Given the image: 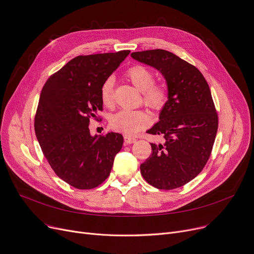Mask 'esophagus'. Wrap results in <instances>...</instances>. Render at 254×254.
<instances>
[{
  "label": "esophagus",
  "mask_w": 254,
  "mask_h": 254,
  "mask_svg": "<svg viewBox=\"0 0 254 254\" xmlns=\"http://www.w3.org/2000/svg\"><path fill=\"white\" fill-rule=\"evenodd\" d=\"M124 141H125L126 144H130V143L135 142V141H136V138L131 137V136H129V135H124Z\"/></svg>",
  "instance_id": "esophagus-1"
}]
</instances>
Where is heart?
<instances>
[{
	"mask_svg": "<svg viewBox=\"0 0 254 254\" xmlns=\"http://www.w3.org/2000/svg\"><path fill=\"white\" fill-rule=\"evenodd\" d=\"M126 77L142 92V101L145 107L155 112H160L165 108L168 101V90L164 84L155 83L153 70L143 65H133L127 70ZM100 98L106 107L112 108L114 106V79L112 77L101 84ZM150 121V116L142 110H123L112 116L110 125L117 132L133 135L146 128Z\"/></svg>",
	"mask_w": 254,
	"mask_h": 254,
	"instance_id": "obj_1",
	"label": "heart"
}]
</instances>
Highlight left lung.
Listing matches in <instances>:
<instances>
[{
  "label": "left lung",
  "mask_w": 254,
  "mask_h": 254,
  "mask_svg": "<svg viewBox=\"0 0 254 254\" xmlns=\"http://www.w3.org/2000/svg\"><path fill=\"white\" fill-rule=\"evenodd\" d=\"M165 78L168 101L148 134L165 138L151 143L152 154L140 165L147 184L159 190L181 188L193 180L211 155L218 116L210 88L201 71L175 54L162 50L131 53Z\"/></svg>",
  "instance_id": "8db88e82"
}]
</instances>
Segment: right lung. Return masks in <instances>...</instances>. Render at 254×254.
Segmentation results:
<instances>
[{
    "mask_svg": "<svg viewBox=\"0 0 254 254\" xmlns=\"http://www.w3.org/2000/svg\"><path fill=\"white\" fill-rule=\"evenodd\" d=\"M116 53L80 55L45 83L35 116V132L55 174L79 190L98 187L109 177L123 136L108 132L91 136L89 123L102 111L100 87L128 56Z\"/></svg>",
    "mask_w": 254,
    "mask_h": 254,
    "instance_id": "1",
    "label": "right lung"
}]
</instances>
